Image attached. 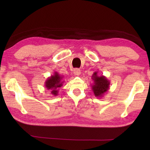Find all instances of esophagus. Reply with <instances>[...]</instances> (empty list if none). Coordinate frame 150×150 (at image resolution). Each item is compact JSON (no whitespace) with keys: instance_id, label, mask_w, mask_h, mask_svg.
<instances>
[{"instance_id":"34e87169","label":"esophagus","mask_w":150,"mask_h":150,"mask_svg":"<svg viewBox=\"0 0 150 150\" xmlns=\"http://www.w3.org/2000/svg\"><path fill=\"white\" fill-rule=\"evenodd\" d=\"M74 74L75 75H77V76L80 75V74H81V70L79 69H77V68H76V69H74Z\"/></svg>"}]
</instances>
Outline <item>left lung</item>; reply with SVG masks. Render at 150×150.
Here are the masks:
<instances>
[{"label": "left lung", "instance_id": "obj_1", "mask_svg": "<svg viewBox=\"0 0 150 150\" xmlns=\"http://www.w3.org/2000/svg\"><path fill=\"white\" fill-rule=\"evenodd\" d=\"M93 84L91 85L92 91L96 97H103L105 94L110 88V81L105 76L98 75V72L95 71L92 75Z\"/></svg>", "mask_w": 150, "mask_h": 150}]
</instances>
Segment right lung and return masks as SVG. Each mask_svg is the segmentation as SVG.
I'll return each instance as SVG.
<instances>
[{
    "instance_id": "1",
    "label": "right lung",
    "mask_w": 150,
    "mask_h": 150,
    "mask_svg": "<svg viewBox=\"0 0 150 150\" xmlns=\"http://www.w3.org/2000/svg\"><path fill=\"white\" fill-rule=\"evenodd\" d=\"M63 77L59 75L57 72H54V75H51L45 81V87L47 90L51 91V94L53 96L58 95V88L62 87L64 81H63Z\"/></svg>"
}]
</instances>
